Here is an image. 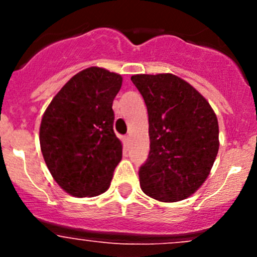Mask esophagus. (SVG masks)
Here are the masks:
<instances>
[{"label": "esophagus", "instance_id": "obj_1", "mask_svg": "<svg viewBox=\"0 0 257 257\" xmlns=\"http://www.w3.org/2000/svg\"><path fill=\"white\" fill-rule=\"evenodd\" d=\"M129 143H131V138H129L128 136L123 137V144H124V147H128Z\"/></svg>", "mask_w": 257, "mask_h": 257}]
</instances>
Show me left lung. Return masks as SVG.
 <instances>
[{
  "instance_id": "obj_1",
  "label": "left lung",
  "mask_w": 257,
  "mask_h": 257,
  "mask_svg": "<svg viewBox=\"0 0 257 257\" xmlns=\"http://www.w3.org/2000/svg\"><path fill=\"white\" fill-rule=\"evenodd\" d=\"M149 116L150 150L139 169L142 190L164 203L195 193L219 152V124L209 102L170 73L132 76Z\"/></svg>"
}]
</instances>
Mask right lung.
Returning a JSON list of instances; mask_svg holds the SVG:
<instances>
[{
    "mask_svg": "<svg viewBox=\"0 0 257 257\" xmlns=\"http://www.w3.org/2000/svg\"><path fill=\"white\" fill-rule=\"evenodd\" d=\"M120 74L90 67L72 77L42 116L40 144L52 177L68 194L97 196L108 190L121 160L113 131V100Z\"/></svg>",
    "mask_w": 257,
    "mask_h": 257,
    "instance_id": "obj_1",
    "label": "right lung"
}]
</instances>
